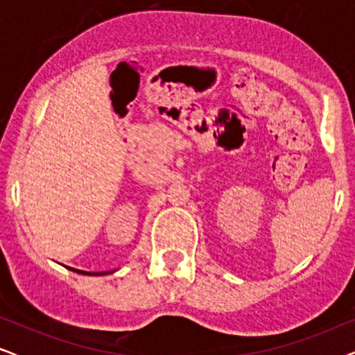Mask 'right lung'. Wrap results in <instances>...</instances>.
Listing matches in <instances>:
<instances>
[{
    "label": "right lung",
    "instance_id": "right-lung-1",
    "mask_svg": "<svg viewBox=\"0 0 355 355\" xmlns=\"http://www.w3.org/2000/svg\"><path fill=\"white\" fill-rule=\"evenodd\" d=\"M67 268L76 271V273L79 275H89V276H101V275H110V273H114L116 270H111V271H101V273H90V271H84V270H76V268H71V266H67Z\"/></svg>",
    "mask_w": 355,
    "mask_h": 355
}]
</instances>
